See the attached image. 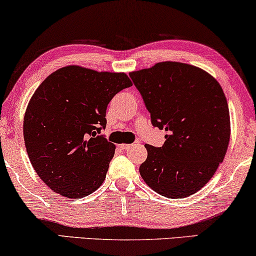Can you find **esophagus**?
<instances>
[{"mask_svg":"<svg viewBox=\"0 0 256 256\" xmlns=\"http://www.w3.org/2000/svg\"><path fill=\"white\" fill-rule=\"evenodd\" d=\"M118 147H120V150H128L130 147H131V145H130V144H120Z\"/></svg>","mask_w":256,"mask_h":256,"instance_id":"34e87169","label":"esophagus"}]
</instances>
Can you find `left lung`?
I'll use <instances>...</instances> for the list:
<instances>
[{
  "mask_svg": "<svg viewBox=\"0 0 256 256\" xmlns=\"http://www.w3.org/2000/svg\"><path fill=\"white\" fill-rule=\"evenodd\" d=\"M154 126L164 130L162 147L145 145L139 167L147 186L168 198H184L214 175L231 136L228 104L216 78L192 64L164 61L131 72Z\"/></svg>",
  "mask_w": 256,
  "mask_h": 256,
  "instance_id": "1",
  "label": "left lung"
}]
</instances>
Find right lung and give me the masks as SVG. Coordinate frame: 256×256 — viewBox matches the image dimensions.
I'll list each match as a JSON object with an SVG mask.
<instances>
[{
  "instance_id": "add662e5",
  "label": "right lung",
  "mask_w": 256,
  "mask_h": 256,
  "mask_svg": "<svg viewBox=\"0 0 256 256\" xmlns=\"http://www.w3.org/2000/svg\"><path fill=\"white\" fill-rule=\"evenodd\" d=\"M132 86L125 73L66 66L50 74L28 100L23 133L32 167L67 198L102 186L116 146L100 136L108 104Z\"/></svg>"
}]
</instances>
